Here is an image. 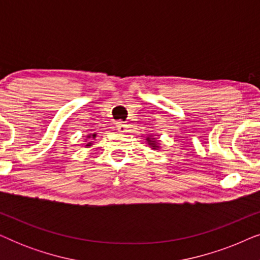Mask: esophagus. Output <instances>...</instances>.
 <instances>
[{"instance_id":"obj_1","label":"esophagus","mask_w":260,"mask_h":260,"mask_svg":"<svg viewBox=\"0 0 260 260\" xmlns=\"http://www.w3.org/2000/svg\"><path fill=\"white\" fill-rule=\"evenodd\" d=\"M126 129H127L126 124H124L123 122H118V123H117V130H118L119 133H125Z\"/></svg>"}]
</instances>
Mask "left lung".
<instances>
[{
    "label": "left lung",
    "instance_id": "1",
    "mask_svg": "<svg viewBox=\"0 0 260 260\" xmlns=\"http://www.w3.org/2000/svg\"><path fill=\"white\" fill-rule=\"evenodd\" d=\"M147 142H148V144L150 145V147H151L152 149H158V143H157V142H156L155 140H152L151 136L147 137Z\"/></svg>",
    "mask_w": 260,
    "mask_h": 260
}]
</instances>
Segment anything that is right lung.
I'll list each match as a JSON object with an SVG mask.
<instances>
[{"label": "right lung", "instance_id": "1", "mask_svg": "<svg viewBox=\"0 0 260 260\" xmlns=\"http://www.w3.org/2000/svg\"><path fill=\"white\" fill-rule=\"evenodd\" d=\"M95 136H97V135H95V134H93V135H92V136H91V135H88V136H87V137H88V138H91V137H92V138H94ZM90 145H92V143H91V142H88V143L86 144V147H90Z\"/></svg>", "mask_w": 260, "mask_h": 260}]
</instances>
